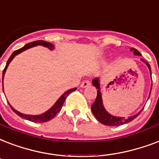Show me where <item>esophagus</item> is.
<instances>
[{
    "mask_svg": "<svg viewBox=\"0 0 159 159\" xmlns=\"http://www.w3.org/2000/svg\"><path fill=\"white\" fill-rule=\"evenodd\" d=\"M91 85V82L88 81V80H86V81H83L82 82V84H81V88H88Z\"/></svg>",
    "mask_w": 159,
    "mask_h": 159,
    "instance_id": "obj_1",
    "label": "esophagus"
}]
</instances>
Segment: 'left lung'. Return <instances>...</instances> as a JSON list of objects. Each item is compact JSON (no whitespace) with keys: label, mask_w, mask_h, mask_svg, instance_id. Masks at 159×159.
I'll return each instance as SVG.
<instances>
[{"label":"left lung","mask_w":159,"mask_h":159,"mask_svg":"<svg viewBox=\"0 0 159 159\" xmlns=\"http://www.w3.org/2000/svg\"><path fill=\"white\" fill-rule=\"evenodd\" d=\"M131 52H133V54L136 56H141V53L139 52V51L135 49V48H130ZM141 61L143 62L144 64H146V66H148V68L149 70L150 76H151V79H152V71H151V66L148 61H146L145 60H143V58H141ZM92 83L95 87L97 89H98V94H97V98H96L95 102L92 104V112H93L94 117L98 119V121H99L100 123L104 124V125L107 126H120L123 125V124H125V123H128L131 121H133L134 118H136L140 112L143 111L142 109L140 112H139L137 114L133 115V116H130V117H117V116H114V115H112L111 113H109L106 110V108L104 107L103 102H102V93H101V88H100V81H99L98 77H96L92 81ZM152 83L151 85V89H150V93H151V90H152ZM149 98V97H148Z\"/></svg>","instance_id":"left-lung-1"}]
</instances>
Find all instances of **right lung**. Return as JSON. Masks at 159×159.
Segmentation results:
<instances>
[{
	"mask_svg": "<svg viewBox=\"0 0 159 159\" xmlns=\"http://www.w3.org/2000/svg\"><path fill=\"white\" fill-rule=\"evenodd\" d=\"M36 46H42V47H47L48 49H50L51 51H52L55 49V47H54V45H52L50 42H45V41H36V42H30V43H27L26 45H25L24 47L20 48V49H18V50L15 51L14 52L12 53L11 56L10 57V58L8 59L7 62V65L5 66L4 70H3V73H2V79H4V76L5 73H6V71H7V67L9 66L10 62L13 60V58L15 57L16 56L18 55V54H20V52H22L24 51L27 50L29 48H31V47H36ZM2 82H3V80H2ZM75 90H77V88H71V89H69L66 92L62 94V95L61 96L60 98L57 99V101L56 102L54 105H53L50 109H48L47 112H43L42 114L39 115H28V114H24V113H21V112H18L17 110H16L14 107H12L11 105L9 103L10 107H11V108L13 110V112H16V114L19 116V117H22L24 119L28 120V121H31V122H34V123H45V122H47V121H49V120L52 119L53 117H55L56 115L57 114V112L60 111L61 109V107L63 105L64 102L66 100V97L70 94L72 92H74ZM3 92H4V87H3Z\"/></svg>",
	"mask_w": 159,
	"mask_h": 159,
	"instance_id": "right-lung-1",
	"label": "right lung"
}]
</instances>
